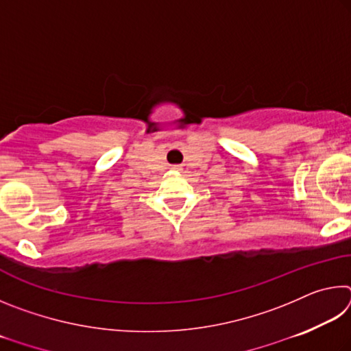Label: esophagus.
Segmentation results:
<instances>
[{
	"instance_id": "obj_1",
	"label": "esophagus",
	"mask_w": 351,
	"mask_h": 351,
	"mask_svg": "<svg viewBox=\"0 0 351 351\" xmlns=\"http://www.w3.org/2000/svg\"><path fill=\"white\" fill-rule=\"evenodd\" d=\"M173 169H176V170H180V167H173Z\"/></svg>"
}]
</instances>
